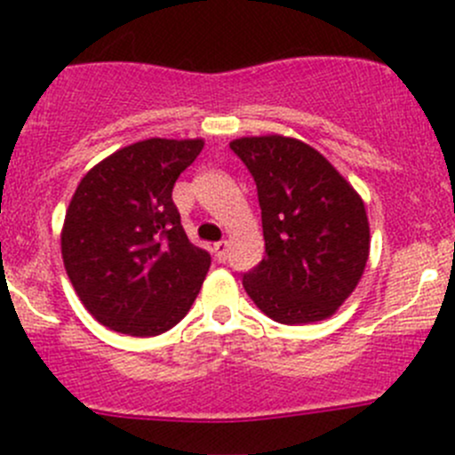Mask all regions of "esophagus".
I'll list each match as a JSON object with an SVG mask.
<instances>
[{"instance_id":"1","label":"esophagus","mask_w":455,"mask_h":455,"mask_svg":"<svg viewBox=\"0 0 455 455\" xmlns=\"http://www.w3.org/2000/svg\"><path fill=\"white\" fill-rule=\"evenodd\" d=\"M214 256H217L219 262H223L228 259V243L226 241L214 243Z\"/></svg>"}]
</instances>
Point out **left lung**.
I'll return each instance as SVG.
<instances>
[{
  "instance_id": "left-lung-1",
  "label": "left lung",
  "mask_w": 455,
  "mask_h": 455,
  "mask_svg": "<svg viewBox=\"0 0 455 455\" xmlns=\"http://www.w3.org/2000/svg\"><path fill=\"white\" fill-rule=\"evenodd\" d=\"M259 190L265 259L243 274L256 307L280 324L331 317L362 280L366 205L322 153L296 138L229 142Z\"/></svg>"
}]
</instances>
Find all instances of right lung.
<instances>
[{"instance_id": "obj_1", "label": "right lung", "mask_w": 455, "mask_h": 455, "mask_svg": "<svg viewBox=\"0 0 455 455\" xmlns=\"http://www.w3.org/2000/svg\"><path fill=\"white\" fill-rule=\"evenodd\" d=\"M201 148L204 140L135 142L96 164L69 201L65 271L107 329L153 337L193 307L210 254L186 236L172 186Z\"/></svg>"}]
</instances>
